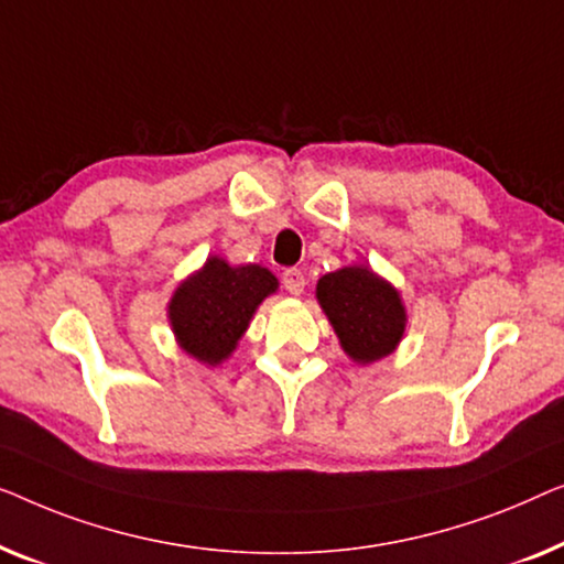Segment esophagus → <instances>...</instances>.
<instances>
[{
  "label": "esophagus",
  "instance_id": "esophagus-1",
  "mask_svg": "<svg viewBox=\"0 0 564 564\" xmlns=\"http://www.w3.org/2000/svg\"><path fill=\"white\" fill-rule=\"evenodd\" d=\"M283 285L291 296H301V293H304V285H306L304 273H301L299 268H289V271H283Z\"/></svg>",
  "mask_w": 564,
  "mask_h": 564
}]
</instances>
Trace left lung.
I'll return each instance as SVG.
<instances>
[{
	"mask_svg": "<svg viewBox=\"0 0 564 564\" xmlns=\"http://www.w3.org/2000/svg\"><path fill=\"white\" fill-rule=\"evenodd\" d=\"M316 299L343 350L355 362H376L399 347L406 329V308L399 291L370 268L347 265L322 275Z\"/></svg>",
	"mask_w": 564,
	"mask_h": 564,
	"instance_id": "left-lung-1",
	"label": "left lung"
}]
</instances>
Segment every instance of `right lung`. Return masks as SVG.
Returning a JSON list of instances; mask_svg holds the SVG:
<instances>
[{
    "label": "right lung",
    "instance_id": "1",
    "mask_svg": "<svg viewBox=\"0 0 564 564\" xmlns=\"http://www.w3.org/2000/svg\"><path fill=\"white\" fill-rule=\"evenodd\" d=\"M279 289L263 265H229L217 256L173 291L171 329L181 350L204 365L227 360L248 329L256 308Z\"/></svg>",
    "mask_w": 564,
    "mask_h": 564
}]
</instances>
